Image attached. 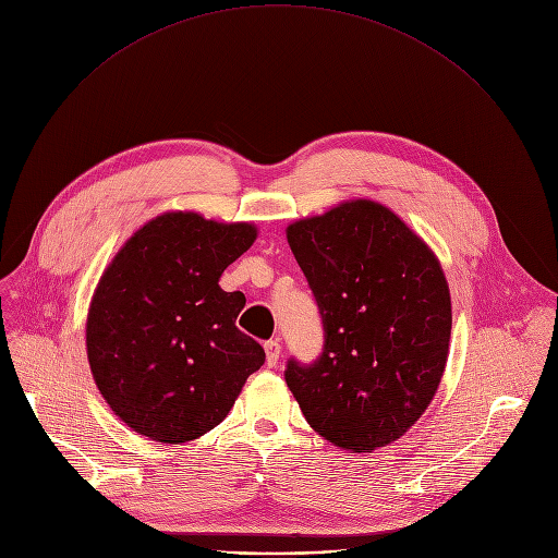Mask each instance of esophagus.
Here are the masks:
<instances>
[{
	"label": "esophagus",
	"mask_w": 558,
	"mask_h": 558,
	"mask_svg": "<svg viewBox=\"0 0 558 558\" xmlns=\"http://www.w3.org/2000/svg\"><path fill=\"white\" fill-rule=\"evenodd\" d=\"M265 351H267V365L276 367L280 361V353H282V344L280 340H267L265 342Z\"/></svg>",
	"instance_id": "obj_1"
}]
</instances>
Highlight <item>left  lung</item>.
<instances>
[{
	"label": "left lung",
	"mask_w": 558,
	"mask_h": 558,
	"mask_svg": "<svg viewBox=\"0 0 558 558\" xmlns=\"http://www.w3.org/2000/svg\"><path fill=\"white\" fill-rule=\"evenodd\" d=\"M325 327L323 356L284 378L331 445L372 453L429 408L451 336V298L429 244L374 199H347L287 227Z\"/></svg>",
	"instance_id": "1"
}]
</instances>
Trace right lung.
<instances>
[{
	"instance_id": "obj_1",
	"label": "right lung",
	"mask_w": 558,
	"mask_h": 558,
	"mask_svg": "<svg viewBox=\"0 0 558 558\" xmlns=\"http://www.w3.org/2000/svg\"><path fill=\"white\" fill-rule=\"evenodd\" d=\"M256 238L251 222L167 211L99 278L86 316L90 374L140 436L182 445L211 432L263 367L265 349L235 327L244 295L218 284Z\"/></svg>"
}]
</instances>
